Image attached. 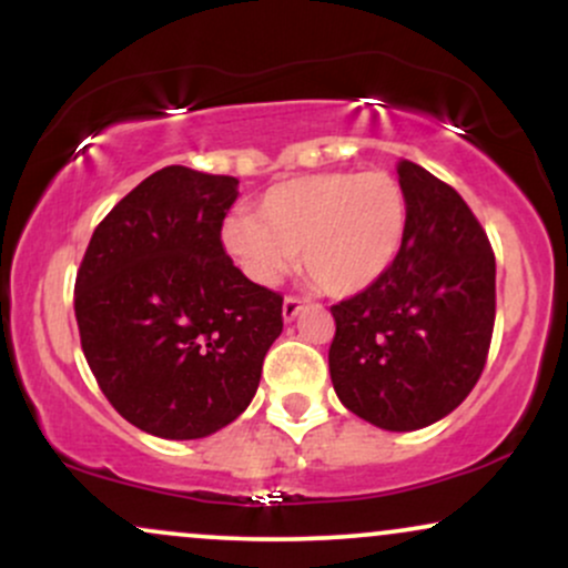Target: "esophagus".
I'll use <instances>...</instances> for the list:
<instances>
[{
    "mask_svg": "<svg viewBox=\"0 0 568 568\" xmlns=\"http://www.w3.org/2000/svg\"><path fill=\"white\" fill-rule=\"evenodd\" d=\"M302 310H304L302 298H298V296H285V302H283V317H285V321H293V317H296Z\"/></svg>",
    "mask_w": 568,
    "mask_h": 568,
    "instance_id": "1",
    "label": "esophagus"
}]
</instances>
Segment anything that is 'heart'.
<instances>
[{"label": "heart", "mask_w": 568, "mask_h": 568, "mask_svg": "<svg viewBox=\"0 0 568 568\" xmlns=\"http://www.w3.org/2000/svg\"><path fill=\"white\" fill-rule=\"evenodd\" d=\"M406 226L408 200L393 173H315L266 189L258 219H226L224 245L258 285L280 283L298 253L317 288L352 296L389 270Z\"/></svg>", "instance_id": "b5f03b06"}]
</instances>
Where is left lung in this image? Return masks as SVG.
Instances as JSON below:
<instances>
[{
	"mask_svg": "<svg viewBox=\"0 0 568 568\" xmlns=\"http://www.w3.org/2000/svg\"><path fill=\"white\" fill-rule=\"evenodd\" d=\"M408 200L400 253L366 291L331 306V382L352 414L393 433L443 419L484 374L497 317V264L454 186L397 162Z\"/></svg>",
	"mask_w": 568,
	"mask_h": 568,
	"instance_id": "obj_1",
	"label": "left lung"
}]
</instances>
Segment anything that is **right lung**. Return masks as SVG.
Returning a JSON list of instances; mask_svg holds the SVG:
<instances>
[{
  "label": "right lung",
  "instance_id": "add662e5",
  "mask_svg": "<svg viewBox=\"0 0 568 568\" xmlns=\"http://www.w3.org/2000/svg\"><path fill=\"white\" fill-rule=\"evenodd\" d=\"M237 179L168 165L95 226L77 272L84 361L116 414L194 440L237 419L283 331V296L221 243Z\"/></svg>",
  "mask_w": 568,
  "mask_h": 568
}]
</instances>
